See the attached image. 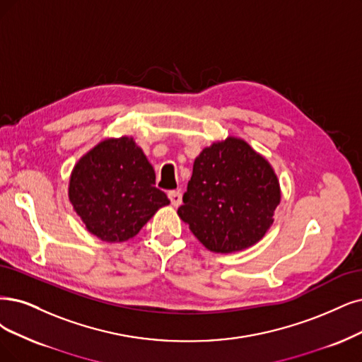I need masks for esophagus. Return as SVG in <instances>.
<instances>
[{"instance_id": "1", "label": "esophagus", "mask_w": 362, "mask_h": 362, "mask_svg": "<svg viewBox=\"0 0 362 362\" xmlns=\"http://www.w3.org/2000/svg\"><path fill=\"white\" fill-rule=\"evenodd\" d=\"M168 198H170V202L174 207H177V206L182 204V194L179 191H170Z\"/></svg>"}]
</instances>
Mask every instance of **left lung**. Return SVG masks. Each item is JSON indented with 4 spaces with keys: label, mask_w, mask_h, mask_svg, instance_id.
I'll use <instances>...</instances> for the list:
<instances>
[{
    "label": "left lung",
    "mask_w": 362,
    "mask_h": 362,
    "mask_svg": "<svg viewBox=\"0 0 362 362\" xmlns=\"http://www.w3.org/2000/svg\"><path fill=\"white\" fill-rule=\"evenodd\" d=\"M280 203L267 159L240 139L213 143L194 163L177 213L209 250H243L264 237Z\"/></svg>",
    "instance_id": "8db88e82"
}]
</instances>
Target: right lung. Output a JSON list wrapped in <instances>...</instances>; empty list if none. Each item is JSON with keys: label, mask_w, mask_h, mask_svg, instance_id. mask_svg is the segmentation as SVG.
Wrapping results in <instances>:
<instances>
[{"label": "right lung", "mask_w": 362, "mask_h": 362, "mask_svg": "<svg viewBox=\"0 0 362 362\" xmlns=\"http://www.w3.org/2000/svg\"><path fill=\"white\" fill-rule=\"evenodd\" d=\"M155 170L132 139H109L74 167L69 197L86 230L103 242L132 238L155 211L170 204L155 188Z\"/></svg>", "instance_id": "obj_1"}]
</instances>
